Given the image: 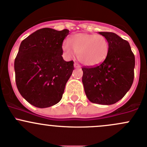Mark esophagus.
I'll return each mask as SVG.
<instances>
[{
    "instance_id": "34e87169",
    "label": "esophagus",
    "mask_w": 147,
    "mask_h": 147,
    "mask_svg": "<svg viewBox=\"0 0 147 147\" xmlns=\"http://www.w3.org/2000/svg\"><path fill=\"white\" fill-rule=\"evenodd\" d=\"M74 66H75V68H79V67H80V65L79 64H78V63H75V64H74Z\"/></svg>"
}]
</instances>
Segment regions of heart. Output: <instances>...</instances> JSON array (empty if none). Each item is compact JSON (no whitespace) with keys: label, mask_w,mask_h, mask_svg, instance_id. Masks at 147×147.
Listing matches in <instances>:
<instances>
[{"label":"heart","mask_w":147,"mask_h":147,"mask_svg":"<svg viewBox=\"0 0 147 147\" xmlns=\"http://www.w3.org/2000/svg\"><path fill=\"white\" fill-rule=\"evenodd\" d=\"M63 48L69 57L78 53V60L84 65L95 66L102 63L107 57L109 43L103 35L78 33L74 35L69 42H65Z\"/></svg>","instance_id":"heart-1"}]
</instances>
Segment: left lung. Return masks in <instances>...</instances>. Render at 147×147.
<instances>
[{
	"mask_svg": "<svg viewBox=\"0 0 147 147\" xmlns=\"http://www.w3.org/2000/svg\"><path fill=\"white\" fill-rule=\"evenodd\" d=\"M107 40L105 60L95 67H83L82 83L88 100L109 105L123 98L132 85L135 57L129 43L111 32H99Z\"/></svg>",
	"mask_w": 147,
	"mask_h": 147,
	"instance_id": "8db88e82",
	"label": "left lung"
}]
</instances>
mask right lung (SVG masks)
<instances>
[{
	"mask_svg": "<svg viewBox=\"0 0 147 147\" xmlns=\"http://www.w3.org/2000/svg\"><path fill=\"white\" fill-rule=\"evenodd\" d=\"M69 34L45 28L23 40L14 63L16 82L30 105L45 108L58 103L74 69L72 60H63V42Z\"/></svg>",
	"mask_w": 147,
	"mask_h": 147,
	"instance_id": "obj_1",
	"label": "right lung"
}]
</instances>
